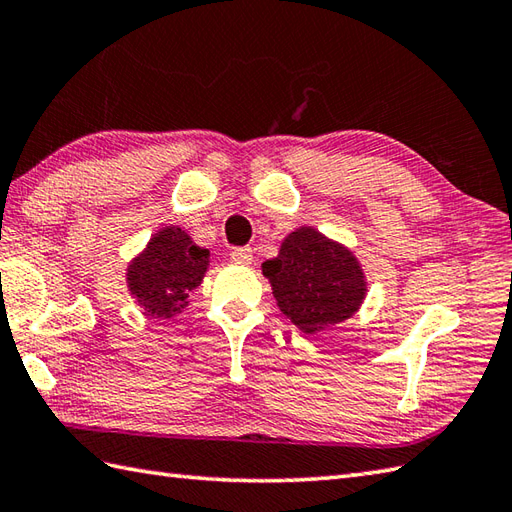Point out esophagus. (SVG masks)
<instances>
[{
    "instance_id": "34e87169",
    "label": "esophagus",
    "mask_w": 512,
    "mask_h": 512,
    "mask_svg": "<svg viewBox=\"0 0 512 512\" xmlns=\"http://www.w3.org/2000/svg\"><path fill=\"white\" fill-rule=\"evenodd\" d=\"M231 259L235 261V264L240 266H248L253 261V251L248 246H237L231 251Z\"/></svg>"
}]
</instances>
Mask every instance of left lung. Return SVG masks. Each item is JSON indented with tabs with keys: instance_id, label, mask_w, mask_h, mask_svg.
I'll return each mask as SVG.
<instances>
[{
	"instance_id": "1",
	"label": "left lung",
	"mask_w": 512,
	"mask_h": 512,
	"mask_svg": "<svg viewBox=\"0 0 512 512\" xmlns=\"http://www.w3.org/2000/svg\"><path fill=\"white\" fill-rule=\"evenodd\" d=\"M264 277L281 312L305 334L347 320L366 294L355 257L307 227L285 237L279 257L264 264Z\"/></svg>"
}]
</instances>
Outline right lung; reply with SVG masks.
<instances>
[{
  "label": "right lung",
  "mask_w": 512,
  "mask_h": 512,
  "mask_svg": "<svg viewBox=\"0 0 512 512\" xmlns=\"http://www.w3.org/2000/svg\"><path fill=\"white\" fill-rule=\"evenodd\" d=\"M209 264L207 248L196 246L183 229H163L128 268V288L154 316L181 312L189 292Z\"/></svg>",
  "instance_id": "1"
}]
</instances>
